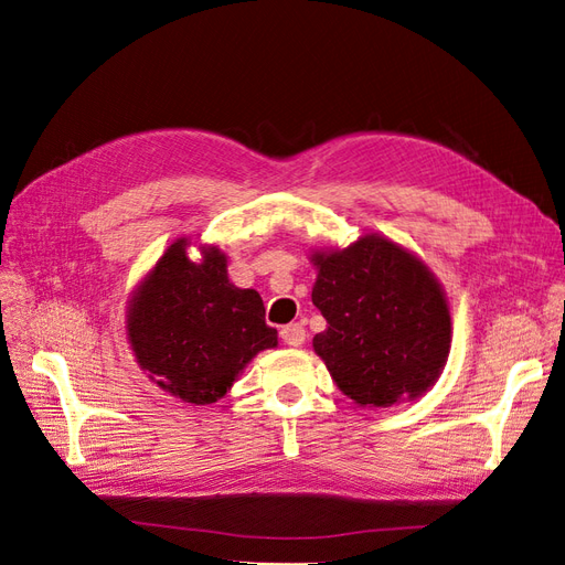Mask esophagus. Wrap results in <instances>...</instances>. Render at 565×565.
<instances>
[{"label":"esophagus","mask_w":565,"mask_h":565,"mask_svg":"<svg viewBox=\"0 0 565 565\" xmlns=\"http://www.w3.org/2000/svg\"><path fill=\"white\" fill-rule=\"evenodd\" d=\"M280 337H282L285 344L299 347V344H303V341H306V330H303L301 322H289V324H285V328L280 330Z\"/></svg>","instance_id":"esophagus-1"}]
</instances>
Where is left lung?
<instances>
[{
  "mask_svg": "<svg viewBox=\"0 0 565 565\" xmlns=\"http://www.w3.org/2000/svg\"><path fill=\"white\" fill-rule=\"evenodd\" d=\"M313 349L358 405L388 407L434 386L450 351V311L434 273L380 235L313 254Z\"/></svg>",
  "mask_w": 565,
  "mask_h": 565,
  "instance_id": "8db88e82",
  "label": "left lung"
}]
</instances>
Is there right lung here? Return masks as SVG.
Wrapping results in <instances>:
<instances>
[{"label":"right lung","instance_id":"add662e5","mask_svg":"<svg viewBox=\"0 0 565 565\" xmlns=\"http://www.w3.org/2000/svg\"><path fill=\"white\" fill-rule=\"evenodd\" d=\"M185 245H169L136 289L127 330L152 382L207 405L226 396L256 353L278 344V330L266 324L259 292L228 280L224 254L202 247V262H191Z\"/></svg>","mask_w":565,"mask_h":565}]
</instances>
